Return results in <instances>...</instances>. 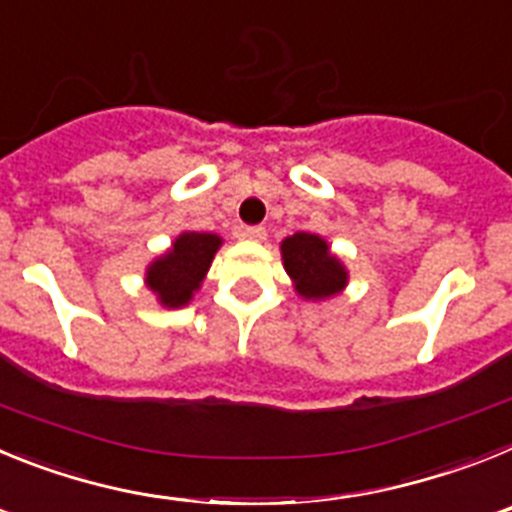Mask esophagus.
<instances>
[{"label":"esophagus","mask_w":512,"mask_h":512,"mask_svg":"<svg viewBox=\"0 0 512 512\" xmlns=\"http://www.w3.org/2000/svg\"><path fill=\"white\" fill-rule=\"evenodd\" d=\"M243 235H246L248 241H264L266 228H261V225H248V228H243Z\"/></svg>","instance_id":"34e87169"}]
</instances>
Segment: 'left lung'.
I'll use <instances>...</instances> for the list:
<instances>
[{
  "mask_svg": "<svg viewBox=\"0 0 512 512\" xmlns=\"http://www.w3.org/2000/svg\"><path fill=\"white\" fill-rule=\"evenodd\" d=\"M282 261L305 300H330L348 284V271L328 243L315 233H295L282 241Z\"/></svg>",
  "mask_w": 512,
  "mask_h": 512,
  "instance_id": "obj_1",
  "label": "left lung"
}]
</instances>
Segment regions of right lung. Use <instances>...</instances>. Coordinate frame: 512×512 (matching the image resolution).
I'll list each match as a JSON object with an SVG mask.
<instances>
[{"label":"right lung","instance_id":"add662e5","mask_svg":"<svg viewBox=\"0 0 512 512\" xmlns=\"http://www.w3.org/2000/svg\"><path fill=\"white\" fill-rule=\"evenodd\" d=\"M220 246H223L220 235L187 230L171 243L164 256L151 261L146 269L148 289L164 307L189 305Z\"/></svg>","mask_w":512,"mask_h":512}]
</instances>
